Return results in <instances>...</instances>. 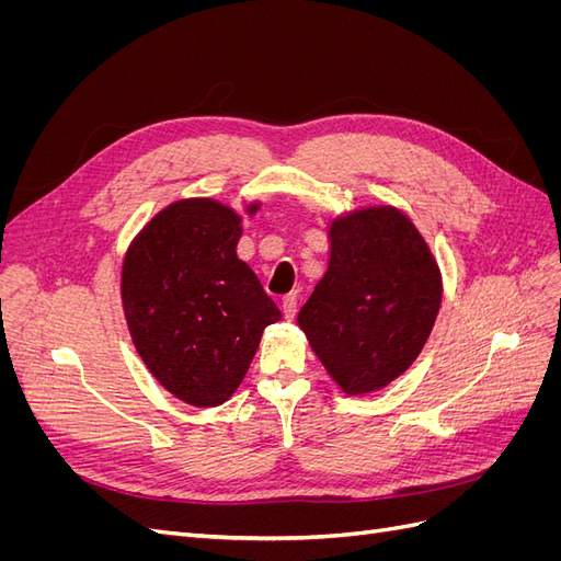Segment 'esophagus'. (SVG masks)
<instances>
[{"label":"esophagus","instance_id":"esophagus-1","mask_svg":"<svg viewBox=\"0 0 561 561\" xmlns=\"http://www.w3.org/2000/svg\"><path fill=\"white\" fill-rule=\"evenodd\" d=\"M283 316L287 320H293L297 316V295H287L283 297Z\"/></svg>","mask_w":561,"mask_h":561}]
</instances>
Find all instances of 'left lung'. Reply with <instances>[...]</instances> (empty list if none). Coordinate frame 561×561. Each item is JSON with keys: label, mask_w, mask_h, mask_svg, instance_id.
I'll use <instances>...</instances> for the list:
<instances>
[{"label": "left lung", "mask_w": 561, "mask_h": 561, "mask_svg": "<svg viewBox=\"0 0 561 561\" xmlns=\"http://www.w3.org/2000/svg\"><path fill=\"white\" fill-rule=\"evenodd\" d=\"M330 260L297 325L346 396L396 381L419 358L443 304V274L396 206H365L328 225Z\"/></svg>", "instance_id": "left-lung-1"}]
</instances>
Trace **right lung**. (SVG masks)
Here are the masks:
<instances>
[{
  "label": "right lung",
  "mask_w": 561,
  "mask_h": 561,
  "mask_svg": "<svg viewBox=\"0 0 561 561\" xmlns=\"http://www.w3.org/2000/svg\"><path fill=\"white\" fill-rule=\"evenodd\" d=\"M243 213L215 198H180L130 241L122 266L126 325L149 375L178 400L227 402L257 353L264 328L283 316L236 245Z\"/></svg>",
  "instance_id": "add662e5"
}]
</instances>
